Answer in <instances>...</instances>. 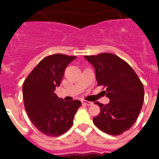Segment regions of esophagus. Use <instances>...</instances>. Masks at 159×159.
Instances as JSON below:
<instances>
[{
  "label": "esophagus",
  "mask_w": 159,
  "mask_h": 159,
  "mask_svg": "<svg viewBox=\"0 0 159 159\" xmlns=\"http://www.w3.org/2000/svg\"><path fill=\"white\" fill-rule=\"evenodd\" d=\"M81 102H82V104L86 105V106H92V102H88V101H86V100H82Z\"/></svg>",
  "instance_id": "obj_1"
}]
</instances>
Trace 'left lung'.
<instances>
[{
    "label": "left lung",
    "mask_w": 159,
    "mask_h": 159,
    "mask_svg": "<svg viewBox=\"0 0 159 159\" xmlns=\"http://www.w3.org/2000/svg\"><path fill=\"white\" fill-rule=\"evenodd\" d=\"M96 70L97 85L106 87L111 100L100 106L99 115L93 118L97 128L111 135H120L132 127L140 113L144 97L143 83L127 62L116 54L102 53L85 56Z\"/></svg>",
    "instance_id": "1"
}]
</instances>
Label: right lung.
I'll return each mask as SVG.
<instances>
[{
	"mask_svg": "<svg viewBox=\"0 0 159 159\" xmlns=\"http://www.w3.org/2000/svg\"><path fill=\"white\" fill-rule=\"evenodd\" d=\"M76 56L56 53L41 60L23 83L25 108L29 118L41 133L57 137L66 133L82 102H65L54 93L65 68Z\"/></svg>",
	"mask_w": 159,
	"mask_h": 159,
	"instance_id": "1",
	"label": "right lung"
}]
</instances>
